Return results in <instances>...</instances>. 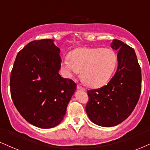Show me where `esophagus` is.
<instances>
[{"label":"esophagus","mask_w":150,"mask_h":150,"mask_svg":"<svg viewBox=\"0 0 150 150\" xmlns=\"http://www.w3.org/2000/svg\"><path fill=\"white\" fill-rule=\"evenodd\" d=\"M77 89H79V90H82V91H85V89H84V87H82V86H80V85H77Z\"/></svg>","instance_id":"34e87169"}]
</instances>
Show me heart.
Masks as SVG:
<instances>
[{
	"instance_id": "1",
	"label": "heart",
	"mask_w": 150,
	"mask_h": 150,
	"mask_svg": "<svg viewBox=\"0 0 150 150\" xmlns=\"http://www.w3.org/2000/svg\"><path fill=\"white\" fill-rule=\"evenodd\" d=\"M117 63L115 52L109 48L83 47L73 50L64 65L70 75L81 71V78L91 87L105 84L113 73Z\"/></svg>"
}]
</instances>
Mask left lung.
Wrapping results in <instances>:
<instances>
[{
  "label": "left lung",
  "instance_id": "1",
  "mask_svg": "<svg viewBox=\"0 0 150 150\" xmlns=\"http://www.w3.org/2000/svg\"><path fill=\"white\" fill-rule=\"evenodd\" d=\"M118 50V67L107 85L87 91L86 112L97 125L112 127L120 124L131 114L141 92V69L134 50L119 40L111 43Z\"/></svg>",
  "mask_w": 150,
  "mask_h": 150
}]
</instances>
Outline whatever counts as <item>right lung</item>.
I'll list each match as a JSON object with an SVG mask.
<instances>
[{
	"mask_svg": "<svg viewBox=\"0 0 150 150\" xmlns=\"http://www.w3.org/2000/svg\"><path fill=\"white\" fill-rule=\"evenodd\" d=\"M60 49L52 39L33 40L18 52L10 75V93L20 115L42 129L63 120L77 84L59 75Z\"/></svg>",
	"mask_w": 150,
	"mask_h": 150,
	"instance_id": "obj_1",
	"label": "right lung"
}]
</instances>
